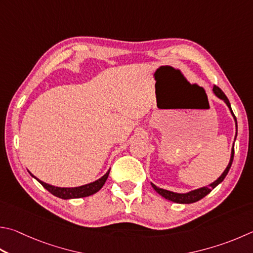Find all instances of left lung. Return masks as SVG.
I'll use <instances>...</instances> for the list:
<instances>
[{
	"mask_svg": "<svg viewBox=\"0 0 253 253\" xmlns=\"http://www.w3.org/2000/svg\"><path fill=\"white\" fill-rule=\"evenodd\" d=\"M213 94L217 96L218 98L222 99L226 105L228 106V108L230 109V112L232 114L233 118H235V122H236V137H235V140L237 138V132H238V125H237V118L235 116V114H233L232 109H231V105L230 102H229V99L227 98V96L224 95L223 91L219 88L218 86H213ZM233 155H235V145H233L232 149H231V157H230V162H229L227 168L224 169V171L221 173V176H220L217 180H214L212 183H210V185L206 186V187H201L199 189H195V190H191L189 192H186V194H178V192H172V191H169L166 189H162V188H158L157 186H155L153 182H151V187L154 188V189L158 192V194L164 197L165 199H168L170 201H173V203H177V204H192V203H196V201H199L200 199H203L204 197H206L207 195L209 194V192L214 189L215 187H217L220 182H221L226 176L229 172V169H230L231 165H232V160H233Z\"/></svg>",
	"mask_w": 253,
	"mask_h": 253,
	"instance_id": "8db88e82",
	"label": "left lung"
}]
</instances>
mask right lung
<instances>
[{
  "mask_svg": "<svg viewBox=\"0 0 253 253\" xmlns=\"http://www.w3.org/2000/svg\"><path fill=\"white\" fill-rule=\"evenodd\" d=\"M109 171L111 169L104 174L103 177H100L97 180H95L90 183H87V185H83L80 187H73V188H61V187H55L52 185H48L46 182H43L42 180H40L39 178L34 177L32 174V177H34L36 180H38L41 185H42L45 189L48 190L50 194L54 195L55 197H58L61 199H76V198H84V197H88L91 196L97 192L98 190L102 189V187L104 186V183L106 182Z\"/></svg>",
  "mask_w": 253,
  "mask_h": 253,
  "instance_id": "right-lung-1",
  "label": "right lung"
}]
</instances>
